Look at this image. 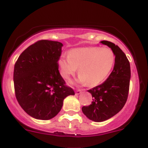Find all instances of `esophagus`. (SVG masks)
Instances as JSON below:
<instances>
[{
  "mask_svg": "<svg viewBox=\"0 0 148 148\" xmlns=\"http://www.w3.org/2000/svg\"><path fill=\"white\" fill-rule=\"evenodd\" d=\"M82 91L81 90H79V89H77V90H76L75 91V94L76 95H79V94H81Z\"/></svg>",
  "mask_w": 148,
  "mask_h": 148,
  "instance_id": "esophagus-1",
  "label": "esophagus"
}]
</instances>
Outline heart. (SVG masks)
<instances>
[{
    "label": "heart",
    "mask_w": 148,
    "mask_h": 148,
    "mask_svg": "<svg viewBox=\"0 0 148 148\" xmlns=\"http://www.w3.org/2000/svg\"><path fill=\"white\" fill-rule=\"evenodd\" d=\"M115 60V53L109 47H85L71 50L69 56L60 57L58 65L64 79H70L79 68L78 82L95 86L107 77Z\"/></svg>",
    "instance_id": "b5f03b06"
}]
</instances>
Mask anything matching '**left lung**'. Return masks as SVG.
Segmentation results:
<instances>
[{
	"instance_id": "obj_1",
	"label": "left lung",
	"mask_w": 148,
	"mask_h": 148,
	"mask_svg": "<svg viewBox=\"0 0 148 148\" xmlns=\"http://www.w3.org/2000/svg\"><path fill=\"white\" fill-rule=\"evenodd\" d=\"M101 42L112 50L115 60L112 71L106 81L88 90L93 97L92 104L82 107L83 114L95 122L108 120L124 107L127 100L131 74L129 60L120 47L108 41Z\"/></svg>"
}]
</instances>
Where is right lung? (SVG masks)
<instances>
[{
	"label": "right lung",
	"instance_id": "obj_1",
	"mask_svg": "<svg viewBox=\"0 0 148 148\" xmlns=\"http://www.w3.org/2000/svg\"><path fill=\"white\" fill-rule=\"evenodd\" d=\"M62 46L55 41H38L24 50L15 64V97L34 119H53L61 110L64 99L74 95L59 71Z\"/></svg>",
	"mask_w": 148,
	"mask_h": 148
}]
</instances>
